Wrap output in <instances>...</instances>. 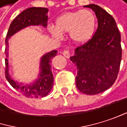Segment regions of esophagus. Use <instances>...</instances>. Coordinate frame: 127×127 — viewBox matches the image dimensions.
<instances>
[{"mask_svg":"<svg viewBox=\"0 0 127 127\" xmlns=\"http://www.w3.org/2000/svg\"><path fill=\"white\" fill-rule=\"evenodd\" d=\"M62 54L64 55V56H65L66 58H69L70 57V52L69 51H68V50H64L62 52Z\"/></svg>","mask_w":127,"mask_h":127,"instance_id":"34e87169","label":"esophagus"}]
</instances>
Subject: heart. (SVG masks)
<instances>
[{"label": "heart", "instance_id": "1", "mask_svg": "<svg viewBox=\"0 0 127 127\" xmlns=\"http://www.w3.org/2000/svg\"><path fill=\"white\" fill-rule=\"evenodd\" d=\"M96 19L94 13L87 9L67 12L56 19V27H47L49 33L56 39L61 40L62 33L69 32L71 39L76 44L89 42L95 31Z\"/></svg>", "mask_w": 127, "mask_h": 127}]
</instances>
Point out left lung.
I'll return each mask as SVG.
<instances>
[{
    "label": "left lung",
    "instance_id": "obj_1",
    "mask_svg": "<svg viewBox=\"0 0 127 127\" xmlns=\"http://www.w3.org/2000/svg\"><path fill=\"white\" fill-rule=\"evenodd\" d=\"M97 19V29L92 39L78 47L70 57L77 66L76 85L83 93H101L115 83L120 68L122 50L121 33L113 17L95 4L86 5Z\"/></svg>",
    "mask_w": 127,
    "mask_h": 127
}]
</instances>
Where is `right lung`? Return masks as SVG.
<instances>
[{
  "mask_svg": "<svg viewBox=\"0 0 127 127\" xmlns=\"http://www.w3.org/2000/svg\"><path fill=\"white\" fill-rule=\"evenodd\" d=\"M48 9L30 7L20 13L11 23L6 38V78L9 84L18 92L27 97H43L47 96L53 86V75L51 71V60L57 54L53 50L44 53L40 59L38 77L30 83L15 81L9 74V39L18 31L30 26L46 27L48 20Z\"/></svg>",
  "mask_w": 127,
  "mask_h": 127,
  "instance_id": "add662e5",
  "label": "right lung"
}]
</instances>
